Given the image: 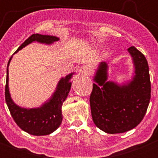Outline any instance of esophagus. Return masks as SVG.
I'll return each mask as SVG.
<instances>
[{
	"label": "esophagus",
	"mask_w": 158,
	"mask_h": 158,
	"mask_svg": "<svg viewBox=\"0 0 158 158\" xmlns=\"http://www.w3.org/2000/svg\"><path fill=\"white\" fill-rule=\"evenodd\" d=\"M79 72L83 75H89L90 73V68L88 66H82L79 69Z\"/></svg>",
	"instance_id": "obj_1"
}]
</instances>
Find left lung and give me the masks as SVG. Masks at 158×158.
Wrapping results in <instances>:
<instances>
[{
  "label": "left lung",
  "instance_id": "obj_1",
  "mask_svg": "<svg viewBox=\"0 0 158 158\" xmlns=\"http://www.w3.org/2000/svg\"><path fill=\"white\" fill-rule=\"evenodd\" d=\"M135 66L131 81L120 85L107 81L108 66L100 63L94 77L90 106L92 120L108 134L124 133L144 118L151 99L149 67L145 56L135 47L128 49Z\"/></svg>",
  "mask_w": 158,
  "mask_h": 158
}]
</instances>
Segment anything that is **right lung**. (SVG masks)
<instances>
[{
	"label": "right lung",
	"instance_id": "add662e5",
	"mask_svg": "<svg viewBox=\"0 0 158 158\" xmlns=\"http://www.w3.org/2000/svg\"><path fill=\"white\" fill-rule=\"evenodd\" d=\"M59 38L49 35H41L36 33L30 36L21 44L15 52H17L32 42L51 44L58 41ZM12 56L9 60L7 68V79L5 85V100L11 116L17 125L24 131L32 135H47L52 133L61 125L63 120L62 105L68 96L72 82L70 79L73 73L62 78L57 85L56 89L50 99L44 103L41 107L35 109H24L17 106L11 98L8 88V66Z\"/></svg>",
	"mask_w": 158,
	"mask_h": 158
}]
</instances>
